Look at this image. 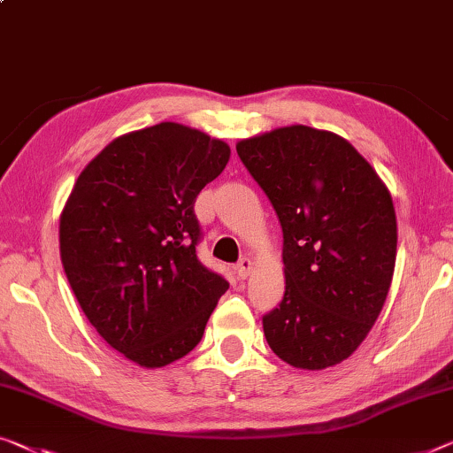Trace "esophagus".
I'll return each instance as SVG.
<instances>
[{
    "label": "esophagus",
    "instance_id": "1",
    "mask_svg": "<svg viewBox=\"0 0 453 453\" xmlns=\"http://www.w3.org/2000/svg\"><path fill=\"white\" fill-rule=\"evenodd\" d=\"M252 268H254V262H252V260H250V258H242V260L238 262V266H235V273H238L240 279H248L250 273H252Z\"/></svg>",
    "mask_w": 453,
    "mask_h": 453
}]
</instances>
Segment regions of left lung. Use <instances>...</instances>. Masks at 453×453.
Segmentation results:
<instances>
[{
    "instance_id": "1",
    "label": "left lung",
    "mask_w": 453,
    "mask_h": 453,
    "mask_svg": "<svg viewBox=\"0 0 453 453\" xmlns=\"http://www.w3.org/2000/svg\"><path fill=\"white\" fill-rule=\"evenodd\" d=\"M238 157L282 227L285 296L262 317L273 352L303 370L335 366L366 340L396 260L393 197L346 138L285 126L240 140Z\"/></svg>"
}]
</instances>
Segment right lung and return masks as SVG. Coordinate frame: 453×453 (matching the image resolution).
Listing matches in <instances>:
<instances>
[{
  "instance_id": "1",
  "label": "right lung",
  "mask_w": 453,
  "mask_h": 453,
  "mask_svg": "<svg viewBox=\"0 0 453 453\" xmlns=\"http://www.w3.org/2000/svg\"><path fill=\"white\" fill-rule=\"evenodd\" d=\"M229 160L224 140L174 121L111 140L60 213V260L87 319L142 368L187 356L227 291L197 258L195 199Z\"/></svg>"
}]
</instances>
